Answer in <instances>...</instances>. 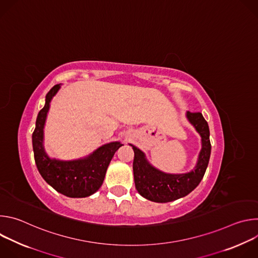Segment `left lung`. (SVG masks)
Instances as JSON below:
<instances>
[{"mask_svg": "<svg viewBox=\"0 0 258 258\" xmlns=\"http://www.w3.org/2000/svg\"><path fill=\"white\" fill-rule=\"evenodd\" d=\"M186 115L201 136L202 142L197 164L190 172L172 174L160 171L148 162L144 152L131 145L135 152L133 169L136 189L146 199L166 203L185 197L199 185L204 176L211 152L208 123L200 112L188 111Z\"/></svg>", "mask_w": 258, "mask_h": 258, "instance_id": "1", "label": "left lung"}]
</instances>
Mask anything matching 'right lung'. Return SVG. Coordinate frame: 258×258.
Instances as JSON below:
<instances>
[{"label":"right lung","mask_w":258,"mask_h":258,"mask_svg":"<svg viewBox=\"0 0 258 258\" xmlns=\"http://www.w3.org/2000/svg\"><path fill=\"white\" fill-rule=\"evenodd\" d=\"M59 89L60 85H56L49 91L45 106L36 117L32 133L34 161L43 178L57 192L70 198H84L100 189L110 161L123 144L120 142L105 144L89 156L78 160L51 159L44 149V126L51 100Z\"/></svg>","instance_id":"add662e5"}]
</instances>
